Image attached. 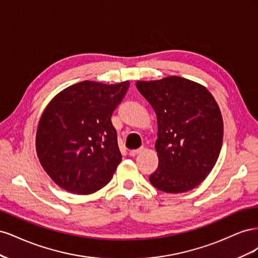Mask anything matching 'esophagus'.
Listing matches in <instances>:
<instances>
[{
    "mask_svg": "<svg viewBox=\"0 0 258 258\" xmlns=\"http://www.w3.org/2000/svg\"><path fill=\"white\" fill-rule=\"evenodd\" d=\"M143 150H144V148H143V147H140V148H137V150H132V151H130V152H129V155L131 156V157H135V156H137L138 154H140V153H142V152H143Z\"/></svg>",
    "mask_w": 258,
    "mask_h": 258,
    "instance_id": "34e87169",
    "label": "esophagus"
}]
</instances>
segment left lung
Wrapping results in <instances>:
<instances>
[{"mask_svg":"<svg viewBox=\"0 0 258 258\" xmlns=\"http://www.w3.org/2000/svg\"><path fill=\"white\" fill-rule=\"evenodd\" d=\"M140 93L157 115L158 168L151 184L165 192L198 186L215 166L223 144V118L208 89L179 76L138 82Z\"/></svg>","mask_w":258,"mask_h":258,"instance_id":"1","label":"left lung"}]
</instances>
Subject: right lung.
I'll return each instance as SVG.
<instances>
[{
	"label": "right lung",
	"mask_w": 258,
	"mask_h": 258,
	"mask_svg": "<svg viewBox=\"0 0 258 258\" xmlns=\"http://www.w3.org/2000/svg\"><path fill=\"white\" fill-rule=\"evenodd\" d=\"M129 85L85 81L61 91L45 108L36 132L37 157L61 188L88 195L111 181L121 161L111 117Z\"/></svg>",
	"instance_id": "obj_1"
}]
</instances>
